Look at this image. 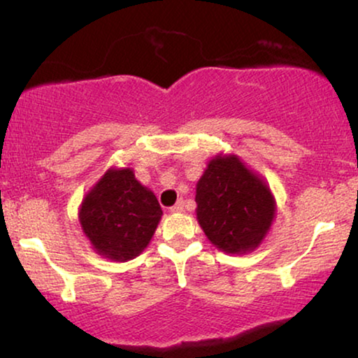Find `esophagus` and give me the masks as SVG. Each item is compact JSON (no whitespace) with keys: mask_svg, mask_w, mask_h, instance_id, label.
Instances as JSON below:
<instances>
[{"mask_svg":"<svg viewBox=\"0 0 358 358\" xmlns=\"http://www.w3.org/2000/svg\"><path fill=\"white\" fill-rule=\"evenodd\" d=\"M182 210H184V202H182V200H179L178 203H174L173 207L169 208V212H173V213H179V212H182Z\"/></svg>","mask_w":358,"mask_h":358,"instance_id":"1","label":"esophagus"}]
</instances>
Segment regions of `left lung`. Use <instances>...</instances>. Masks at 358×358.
I'll use <instances>...</instances> for the list:
<instances>
[{
	"label": "left lung",
	"mask_w": 358,
	"mask_h": 358,
	"mask_svg": "<svg viewBox=\"0 0 358 358\" xmlns=\"http://www.w3.org/2000/svg\"><path fill=\"white\" fill-rule=\"evenodd\" d=\"M195 202L203 233L231 254L256 248L275 213L271 190L236 156L210 161L197 184Z\"/></svg>",
	"instance_id": "left-lung-1"
}]
</instances>
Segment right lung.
<instances>
[{"mask_svg": "<svg viewBox=\"0 0 358 358\" xmlns=\"http://www.w3.org/2000/svg\"><path fill=\"white\" fill-rule=\"evenodd\" d=\"M163 215L155 194L131 169L107 171L83 200V231L101 256L130 261L143 251Z\"/></svg>", "mask_w": 358, "mask_h": 358, "instance_id": "1", "label": "right lung"}]
</instances>
